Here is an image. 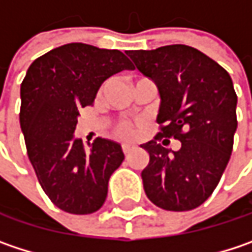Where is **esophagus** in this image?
I'll return each mask as SVG.
<instances>
[{"label": "esophagus", "mask_w": 252, "mask_h": 252, "mask_svg": "<svg viewBox=\"0 0 252 252\" xmlns=\"http://www.w3.org/2000/svg\"><path fill=\"white\" fill-rule=\"evenodd\" d=\"M122 151H123V153L127 156V155L130 153V151H132V146H130V145H122Z\"/></svg>", "instance_id": "esophagus-1"}]
</instances>
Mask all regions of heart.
Masks as SVG:
<instances>
[{"label": "heart", "mask_w": 252, "mask_h": 252, "mask_svg": "<svg viewBox=\"0 0 252 252\" xmlns=\"http://www.w3.org/2000/svg\"><path fill=\"white\" fill-rule=\"evenodd\" d=\"M113 135L119 137V139H132L135 135V127L130 122H126V120H119L115 123L113 126Z\"/></svg>", "instance_id": "1"}]
</instances>
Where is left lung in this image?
I'll list each match as a JSON object with an SVG mask.
<instances>
[{
    "label": "left lung",
    "mask_w": 252,
    "mask_h": 252,
    "mask_svg": "<svg viewBox=\"0 0 252 252\" xmlns=\"http://www.w3.org/2000/svg\"><path fill=\"white\" fill-rule=\"evenodd\" d=\"M126 53L160 94L159 133L142 145L149 153L142 171L145 192L162 209H195L212 195L231 158L238 125L232 80L224 67L189 45ZM162 137L179 140L181 149L171 154Z\"/></svg>",
    "instance_id": "obj_1"
}]
</instances>
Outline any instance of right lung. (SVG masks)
Wrapping results in <instances>:
<instances>
[{"label": "right lung", "mask_w": 252, "mask_h": 252, "mask_svg": "<svg viewBox=\"0 0 252 252\" xmlns=\"http://www.w3.org/2000/svg\"><path fill=\"white\" fill-rule=\"evenodd\" d=\"M130 68L119 50L70 43L34 60L21 83L20 125L28 159L45 195L68 214L100 209L109 179L125 159L116 142L97 137L86 149L74 139L79 110L93 104L106 79Z\"/></svg>", "instance_id": "right-lung-1"}]
</instances>
